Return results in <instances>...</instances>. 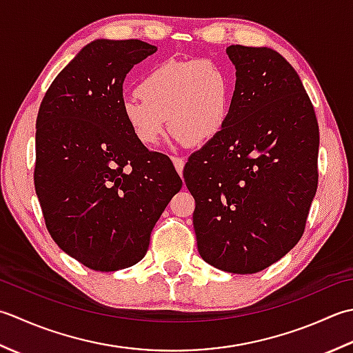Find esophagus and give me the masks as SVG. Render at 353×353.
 Wrapping results in <instances>:
<instances>
[{"label": "esophagus", "instance_id": "1", "mask_svg": "<svg viewBox=\"0 0 353 353\" xmlns=\"http://www.w3.org/2000/svg\"><path fill=\"white\" fill-rule=\"evenodd\" d=\"M172 161H174V166H175V169H176V172L179 175H183V170H184V160L183 158H179V157H172Z\"/></svg>", "mask_w": 353, "mask_h": 353}]
</instances>
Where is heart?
Wrapping results in <instances>:
<instances>
[{"instance_id": "heart-1", "label": "heart", "mask_w": 353, "mask_h": 353, "mask_svg": "<svg viewBox=\"0 0 353 353\" xmlns=\"http://www.w3.org/2000/svg\"><path fill=\"white\" fill-rule=\"evenodd\" d=\"M233 90V77L216 62L168 61L141 79L137 88L140 97L121 102V116L146 148L157 145L166 121L174 141L204 146L225 129Z\"/></svg>"}]
</instances>
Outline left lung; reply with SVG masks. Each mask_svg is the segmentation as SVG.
<instances>
[{
  "mask_svg": "<svg viewBox=\"0 0 353 353\" xmlns=\"http://www.w3.org/2000/svg\"><path fill=\"white\" fill-rule=\"evenodd\" d=\"M236 85L228 123L192 154L184 181L212 267L253 274L300 241L319 184L320 132L297 71L268 47L230 46Z\"/></svg>",
  "mask_w": 353,
  "mask_h": 353,
  "instance_id": "1",
  "label": "left lung"
}]
</instances>
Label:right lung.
I'll return each mask as SVG.
<instances>
[{
	"instance_id": "obj_1",
	"label": "right lung",
	"mask_w": 353,
	"mask_h": 353,
	"mask_svg": "<svg viewBox=\"0 0 353 353\" xmlns=\"http://www.w3.org/2000/svg\"><path fill=\"white\" fill-rule=\"evenodd\" d=\"M157 52L96 39L56 76L36 119L34 189L53 241L94 271L132 267L183 185L169 158L140 145L121 116L123 82Z\"/></svg>"
}]
</instances>
